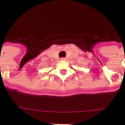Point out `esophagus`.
Returning <instances> with one entry per match:
<instances>
[{"mask_svg":"<svg viewBox=\"0 0 125 125\" xmlns=\"http://www.w3.org/2000/svg\"><path fill=\"white\" fill-rule=\"evenodd\" d=\"M61 60H66V58H65V57H62L61 59H60Z\"/></svg>","mask_w":125,"mask_h":125,"instance_id":"34e87169","label":"esophagus"}]
</instances>
